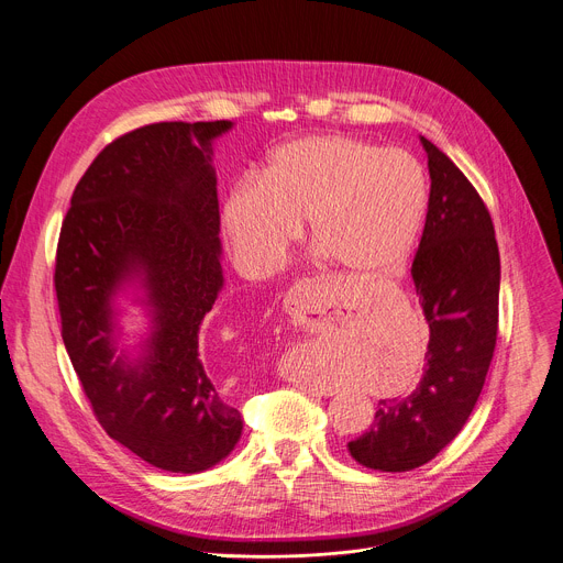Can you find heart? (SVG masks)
Instances as JSON below:
<instances>
[{"label": "heart", "instance_id": "heart-1", "mask_svg": "<svg viewBox=\"0 0 563 563\" xmlns=\"http://www.w3.org/2000/svg\"><path fill=\"white\" fill-rule=\"evenodd\" d=\"M429 207L420 162L397 147L343 136H302L278 145L258 184L233 188L222 229L238 267L274 274L308 222L323 258L347 276L399 274L418 246Z\"/></svg>", "mask_w": 563, "mask_h": 563}]
</instances>
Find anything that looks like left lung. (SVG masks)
<instances>
[{
    "instance_id": "obj_1",
    "label": "left lung",
    "mask_w": 563,
    "mask_h": 563,
    "mask_svg": "<svg viewBox=\"0 0 563 563\" xmlns=\"http://www.w3.org/2000/svg\"><path fill=\"white\" fill-rule=\"evenodd\" d=\"M429 159V211L411 276L429 323L427 368L411 395L382 399L371 431L347 442L356 463L411 472L470 420L498 330L500 258L492 218L470 179L420 136Z\"/></svg>"
}]
</instances>
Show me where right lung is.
<instances>
[{
	"label": "right lung",
	"instance_id": "right-lung-1",
	"mask_svg": "<svg viewBox=\"0 0 563 563\" xmlns=\"http://www.w3.org/2000/svg\"><path fill=\"white\" fill-rule=\"evenodd\" d=\"M231 128L175 121L112 141L78 181L58 242L63 341L93 413L173 474L216 467L242 435L199 347L224 287L213 141ZM121 297L148 319L134 346L122 345Z\"/></svg>",
	"mask_w": 563,
	"mask_h": 563
}]
</instances>
